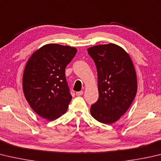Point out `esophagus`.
Returning a JSON list of instances; mask_svg holds the SVG:
<instances>
[{"label": "esophagus", "mask_w": 161, "mask_h": 161, "mask_svg": "<svg viewBox=\"0 0 161 161\" xmlns=\"http://www.w3.org/2000/svg\"><path fill=\"white\" fill-rule=\"evenodd\" d=\"M83 93H84L83 91H80V92H76V95L78 96H81V95H82V94H83Z\"/></svg>", "instance_id": "1"}]
</instances>
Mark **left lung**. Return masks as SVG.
<instances>
[{"label":"left lung","instance_id":"8db88e82","mask_svg":"<svg viewBox=\"0 0 161 161\" xmlns=\"http://www.w3.org/2000/svg\"><path fill=\"white\" fill-rule=\"evenodd\" d=\"M98 74V101L91 106V115L104 124H112L131 106L137 92L136 71L129 54L114 43L87 49Z\"/></svg>","mask_w":161,"mask_h":161}]
</instances>
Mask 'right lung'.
I'll return each instance as SVG.
<instances>
[{"label":"right lung","instance_id":"add662e5","mask_svg":"<svg viewBox=\"0 0 161 161\" xmlns=\"http://www.w3.org/2000/svg\"><path fill=\"white\" fill-rule=\"evenodd\" d=\"M76 53L74 47L49 43L35 51L26 64L23 92L31 108L43 118L54 120L68 110L72 96L65 72Z\"/></svg>","mask_w":161,"mask_h":161}]
</instances>
